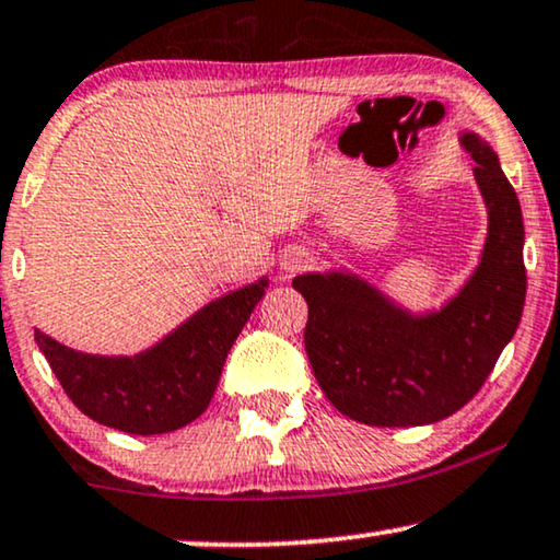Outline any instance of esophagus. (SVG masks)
<instances>
[{
  "label": "esophagus",
  "instance_id": "34e87169",
  "mask_svg": "<svg viewBox=\"0 0 560 560\" xmlns=\"http://www.w3.org/2000/svg\"><path fill=\"white\" fill-rule=\"evenodd\" d=\"M304 264H307V253L304 250H289L287 256L281 258V268H284L287 273H296Z\"/></svg>",
  "mask_w": 560,
  "mask_h": 560
}]
</instances>
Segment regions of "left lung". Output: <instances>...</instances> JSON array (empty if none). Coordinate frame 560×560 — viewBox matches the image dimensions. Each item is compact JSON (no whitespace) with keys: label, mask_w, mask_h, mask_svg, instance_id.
<instances>
[{"label":"left lung","mask_w":560,"mask_h":560,"mask_svg":"<svg viewBox=\"0 0 560 560\" xmlns=\"http://www.w3.org/2000/svg\"><path fill=\"white\" fill-rule=\"evenodd\" d=\"M487 205L479 266L441 310L412 312L353 271H310L292 281L307 300L312 371L350 420L415 428L458 412L494 369L525 307V225L499 159L476 132H460Z\"/></svg>","instance_id":"8db88e82"}]
</instances>
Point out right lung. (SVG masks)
I'll use <instances>...</instances> for the list:
<instances>
[{"instance_id":"right-lung-1","label":"right lung","mask_w":560,"mask_h":560,"mask_svg":"<svg viewBox=\"0 0 560 560\" xmlns=\"http://www.w3.org/2000/svg\"><path fill=\"white\" fill-rule=\"evenodd\" d=\"M268 279L228 292L136 355L81 353L35 327V342L86 417L130 435L174 432L210 407L222 366Z\"/></svg>"}]
</instances>
